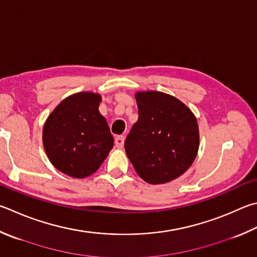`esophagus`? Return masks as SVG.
<instances>
[{
  "instance_id": "obj_1",
  "label": "esophagus",
  "mask_w": 257,
  "mask_h": 257,
  "mask_svg": "<svg viewBox=\"0 0 257 257\" xmlns=\"http://www.w3.org/2000/svg\"><path fill=\"white\" fill-rule=\"evenodd\" d=\"M114 144L118 148H122L124 144V137L123 136H116L114 139Z\"/></svg>"
}]
</instances>
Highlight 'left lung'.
<instances>
[{"label": "left lung", "instance_id": "8db88e82", "mask_svg": "<svg viewBox=\"0 0 257 257\" xmlns=\"http://www.w3.org/2000/svg\"><path fill=\"white\" fill-rule=\"evenodd\" d=\"M139 118L124 149L137 174L149 184H164L192 165L199 151L197 118L183 102L158 91L135 94Z\"/></svg>", "mask_w": 257, "mask_h": 257}]
</instances>
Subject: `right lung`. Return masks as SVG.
Here are the masks:
<instances>
[{
    "label": "right lung",
    "instance_id": "add662e5",
    "mask_svg": "<svg viewBox=\"0 0 257 257\" xmlns=\"http://www.w3.org/2000/svg\"><path fill=\"white\" fill-rule=\"evenodd\" d=\"M99 93L67 96L53 110L43 128L44 148L56 169L74 179L94 173L113 147L108 122L100 113Z\"/></svg>",
    "mask_w": 257,
    "mask_h": 257
}]
</instances>
